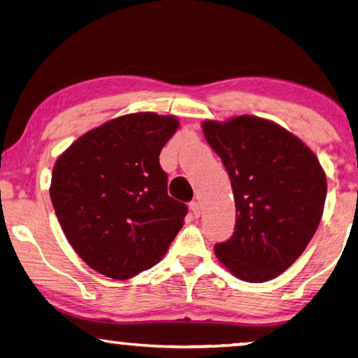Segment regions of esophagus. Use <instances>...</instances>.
<instances>
[{"instance_id":"34e87169","label":"esophagus","mask_w":358,"mask_h":358,"mask_svg":"<svg viewBox=\"0 0 358 358\" xmlns=\"http://www.w3.org/2000/svg\"><path fill=\"white\" fill-rule=\"evenodd\" d=\"M189 209H191V212H193L194 217H199L201 215V204L197 201L189 202Z\"/></svg>"}]
</instances>
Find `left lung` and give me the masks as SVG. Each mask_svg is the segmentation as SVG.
I'll return each instance as SVG.
<instances>
[{
  "label": "left lung",
  "instance_id": "left-lung-1",
  "mask_svg": "<svg viewBox=\"0 0 358 358\" xmlns=\"http://www.w3.org/2000/svg\"><path fill=\"white\" fill-rule=\"evenodd\" d=\"M231 181L236 225L215 254L236 278L273 280L296 262L320 225L327 177L310 149L252 115L202 125Z\"/></svg>",
  "mask_w": 358,
  "mask_h": 358
}]
</instances>
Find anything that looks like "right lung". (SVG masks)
<instances>
[{
	"label": "right lung",
	"instance_id": "add662e5",
	"mask_svg": "<svg viewBox=\"0 0 358 358\" xmlns=\"http://www.w3.org/2000/svg\"><path fill=\"white\" fill-rule=\"evenodd\" d=\"M178 122L138 112L85 133L57 159L51 202L62 231L93 270L128 280L151 268L188 207L167 193L159 154Z\"/></svg>",
	"mask_w": 358,
	"mask_h": 358
}]
</instances>
